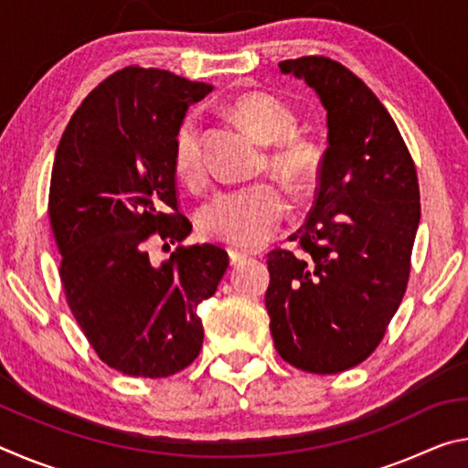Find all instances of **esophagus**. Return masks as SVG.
Instances as JSON below:
<instances>
[{
  "label": "esophagus",
  "instance_id": "1",
  "mask_svg": "<svg viewBox=\"0 0 468 468\" xmlns=\"http://www.w3.org/2000/svg\"><path fill=\"white\" fill-rule=\"evenodd\" d=\"M229 260H231V264H239L243 260H248V253L243 251H237V250H229Z\"/></svg>",
  "mask_w": 468,
  "mask_h": 468
}]
</instances>
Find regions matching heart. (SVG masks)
<instances>
[{"label":"heart","instance_id":"obj_1","mask_svg":"<svg viewBox=\"0 0 468 468\" xmlns=\"http://www.w3.org/2000/svg\"><path fill=\"white\" fill-rule=\"evenodd\" d=\"M231 113L260 142L271 144L268 165L295 189H307L322 167V148L312 138L295 133L297 115L271 92H248L235 99ZM173 161L181 179L197 184L204 177L202 123L196 113L181 120ZM289 202L271 181L225 189L200 208L197 227L204 237L235 248H260L271 241L287 217Z\"/></svg>","mask_w":468,"mask_h":468}]
</instances>
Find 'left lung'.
<instances>
[{
	"instance_id": "1",
	"label": "left lung",
	"mask_w": 468,
	"mask_h": 468,
	"mask_svg": "<svg viewBox=\"0 0 468 468\" xmlns=\"http://www.w3.org/2000/svg\"><path fill=\"white\" fill-rule=\"evenodd\" d=\"M318 92L328 120L315 200L295 235L301 253H268L266 310L281 357L340 374L382 343L405 297L421 218L415 163L361 78L322 55L279 63Z\"/></svg>"
}]
</instances>
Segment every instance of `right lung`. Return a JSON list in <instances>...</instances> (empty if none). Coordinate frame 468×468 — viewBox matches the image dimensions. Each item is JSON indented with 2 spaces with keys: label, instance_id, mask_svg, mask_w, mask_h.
Listing matches in <instances>:
<instances>
[{
  "label": "right lung",
  "instance_id": "right-lung-1",
  "mask_svg": "<svg viewBox=\"0 0 468 468\" xmlns=\"http://www.w3.org/2000/svg\"><path fill=\"white\" fill-rule=\"evenodd\" d=\"M210 84L130 66L101 82L69 120L51 171L49 220L59 279L78 326L109 367L167 378L200 355L202 301L229 266L218 245H177L153 264L148 241L181 243L173 144Z\"/></svg>",
  "mask_w": 468,
  "mask_h": 468
}]
</instances>
